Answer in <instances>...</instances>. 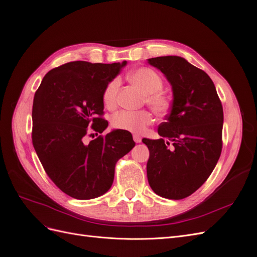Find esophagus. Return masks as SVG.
I'll return each mask as SVG.
<instances>
[{
  "instance_id": "esophagus-1",
  "label": "esophagus",
  "mask_w": 257,
  "mask_h": 257,
  "mask_svg": "<svg viewBox=\"0 0 257 257\" xmlns=\"http://www.w3.org/2000/svg\"><path fill=\"white\" fill-rule=\"evenodd\" d=\"M133 139H134V142L135 143H142V137L141 136H139V135H134L133 136Z\"/></svg>"
}]
</instances>
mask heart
I'll list each match as a JSON object with an SVG mask.
<instances>
[{"label": "heart", "instance_id": "1", "mask_svg": "<svg viewBox=\"0 0 257 257\" xmlns=\"http://www.w3.org/2000/svg\"><path fill=\"white\" fill-rule=\"evenodd\" d=\"M130 79L145 93L146 104L158 115H164L170 108V99L162 93L163 80L161 76L148 67L135 69L130 74ZM120 87V80L115 78L106 85L103 92L104 104L108 108H112L116 104V94ZM152 114L147 110L130 111L122 110L115 113L112 118L113 127L127 131L131 133L143 134L152 123Z\"/></svg>", "mask_w": 257, "mask_h": 257}]
</instances>
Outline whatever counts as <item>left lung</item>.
I'll list each match as a JSON object with an SVG mask.
<instances>
[{
    "mask_svg": "<svg viewBox=\"0 0 257 257\" xmlns=\"http://www.w3.org/2000/svg\"><path fill=\"white\" fill-rule=\"evenodd\" d=\"M165 75L173 104L159 125L160 139L144 138L150 152L148 181L168 199L190 196L211 175L222 151L223 107L211 78L181 57L148 59Z\"/></svg>",
    "mask_w": 257,
    "mask_h": 257,
    "instance_id": "left-lung-1",
    "label": "left lung"
}]
</instances>
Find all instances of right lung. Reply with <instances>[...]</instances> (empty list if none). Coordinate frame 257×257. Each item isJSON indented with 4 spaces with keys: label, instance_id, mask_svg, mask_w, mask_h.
I'll return each instance as SVG.
<instances>
[{
    "label": "right lung",
    "instance_id": "right-lung-1",
    "mask_svg": "<svg viewBox=\"0 0 257 257\" xmlns=\"http://www.w3.org/2000/svg\"><path fill=\"white\" fill-rule=\"evenodd\" d=\"M125 65L126 61L69 62L46 74L35 92L33 147L46 174L73 198L105 194L112 185L116 161L135 146L130 132L122 130L85 142L92 131L102 134L108 126L102 118L103 92Z\"/></svg>",
    "mask_w": 257,
    "mask_h": 257
}]
</instances>
